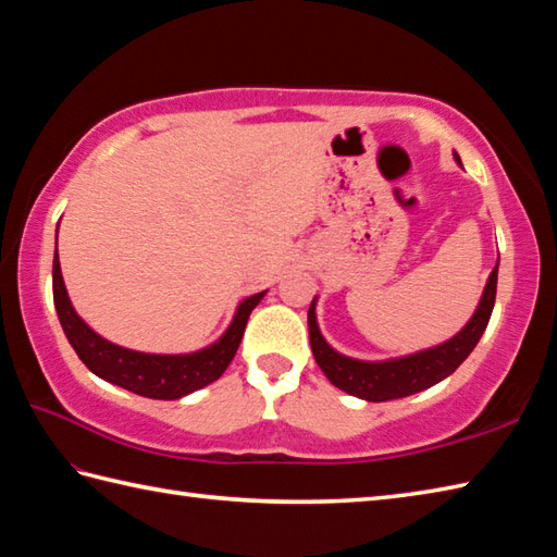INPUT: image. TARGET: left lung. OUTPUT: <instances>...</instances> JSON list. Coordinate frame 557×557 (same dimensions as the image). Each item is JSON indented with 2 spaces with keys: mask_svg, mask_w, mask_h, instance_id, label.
Instances as JSON below:
<instances>
[{
  "mask_svg": "<svg viewBox=\"0 0 557 557\" xmlns=\"http://www.w3.org/2000/svg\"><path fill=\"white\" fill-rule=\"evenodd\" d=\"M455 160L459 162L457 156ZM495 289H498V265L491 272L474 315L469 318V323L461 327L453 339H447L443 345L431 349L409 354V357L389 361H359L345 357V354L330 347L325 337L321 335V330H318L313 299L309 309V335L315 363L321 366V371L335 387L366 401H387L421 393V389L433 387L449 373H455L457 366L474 351L483 330H486L491 321Z\"/></svg>",
  "mask_w": 557,
  "mask_h": 557,
  "instance_id": "8db88e82",
  "label": "left lung"
}]
</instances>
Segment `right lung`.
I'll return each instance as SVG.
<instances>
[{
	"mask_svg": "<svg viewBox=\"0 0 557 557\" xmlns=\"http://www.w3.org/2000/svg\"><path fill=\"white\" fill-rule=\"evenodd\" d=\"M52 294L59 323L78 359L102 381L150 399H180L218 381L239 349L248 315L265 297V292H258L244 299L234 313L232 325L224 330L215 345L194 354H146L112 345L110 339L100 337L96 330L83 323V318L71 306L57 253L52 263Z\"/></svg>",
	"mask_w": 557,
	"mask_h": 557,
	"instance_id": "obj_1",
	"label": "right lung"
}]
</instances>
